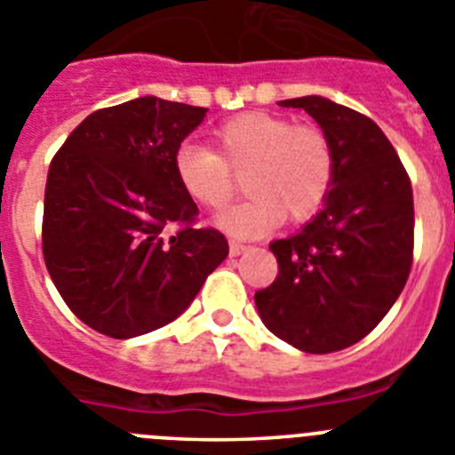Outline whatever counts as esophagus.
Masks as SVG:
<instances>
[{
  "mask_svg": "<svg viewBox=\"0 0 455 455\" xmlns=\"http://www.w3.org/2000/svg\"><path fill=\"white\" fill-rule=\"evenodd\" d=\"M247 249H251V247H249V244L237 243V240H231V243H228V251H231V256H240V253L247 251Z\"/></svg>",
  "mask_w": 455,
  "mask_h": 455,
  "instance_id": "1",
  "label": "esophagus"
}]
</instances>
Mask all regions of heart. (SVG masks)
Listing matches in <instances>:
<instances>
[{"label":"heart","mask_w":455,"mask_h":455,"mask_svg":"<svg viewBox=\"0 0 455 455\" xmlns=\"http://www.w3.org/2000/svg\"><path fill=\"white\" fill-rule=\"evenodd\" d=\"M208 149L181 142L172 170L181 190L211 211L227 206L244 174L251 197L220 218L233 235L253 237L283 222H308L329 199L335 183V149L324 131L263 110H249L212 131Z\"/></svg>","instance_id":"1"}]
</instances>
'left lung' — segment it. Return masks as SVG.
Listing matches in <instances>:
<instances>
[{
    "label": "left lung",
    "mask_w": 455,
    "mask_h": 455,
    "mask_svg": "<svg viewBox=\"0 0 455 455\" xmlns=\"http://www.w3.org/2000/svg\"><path fill=\"white\" fill-rule=\"evenodd\" d=\"M278 104L304 108L322 126L338 170L313 222L269 244L278 276L253 299L276 338L306 354H331L374 331L406 285L412 186L392 142L367 116L317 95Z\"/></svg>",
    "instance_id": "obj_1"
}]
</instances>
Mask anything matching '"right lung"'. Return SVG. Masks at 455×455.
Segmentation results:
<instances>
[{"label":"right lung","instance_id":"add662e5","mask_svg":"<svg viewBox=\"0 0 455 455\" xmlns=\"http://www.w3.org/2000/svg\"><path fill=\"white\" fill-rule=\"evenodd\" d=\"M204 117L199 106L140 97L95 110L52 158L44 265L90 329L126 339L170 324L228 256L218 228L197 227L172 170Z\"/></svg>","mask_w":455,"mask_h":455}]
</instances>
